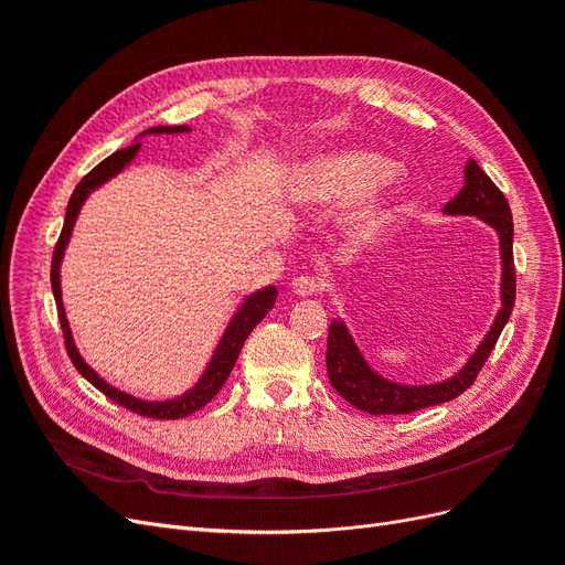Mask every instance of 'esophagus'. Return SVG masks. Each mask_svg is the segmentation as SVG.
I'll use <instances>...</instances> for the list:
<instances>
[{
	"label": "esophagus",
	"instance_id": "34e87169",
	"mask_svg": "<svg viewBox=\"0 0 565 565\" xmlns=\"http://www.w3.org/2000/svg\"><path fill=\"white\" fill-rule=\"evenodd\" d=\"M318 282L311 276H299L292 280V292L299 297H311L318 292Z\"/></svg>",
	"mask_w": 565,
	"mask_h": 565
}]
</instances>
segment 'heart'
Here are the masks:
<instances>
[{
  "instance_id": "obj_1",
  "label": "heart",
  "mask_w": 565,
  "mask_h": 565,
  "mask_svg": "<svg viewBox=\"0 0 565 565\" xmlns=\"http://www.w3.org/2000/svg\"><path fill=\"white\" fill-rule=\"evenodd\" d=\"M401 185V172L380 152L341 148L297 169L289 193L301 204H341L355 200L341 218V233L351 245L363 247L377 243L386 233Z\"/></svg>"
}]
</instances>
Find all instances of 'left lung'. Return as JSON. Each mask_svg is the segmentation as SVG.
I'll use <instances>...</instances> for the list:
<instances>
[{
  "mask_svg": "<svg viewBox=\"0 0 565 565\" xmlns=\"http://www.w3.org/2000/svg\"><path fill=\"white\" fill-rule=\"evenodd\" d=\"M443 214L448 216H476L488 224L500 241V262H502V278H500V311L494 316L488 334L483 337L478 349L469 355V361L457 370L450 380L436 384H398L382 377L374 372L365 361V355L358 349L355 339L351 337L347 322L334 318L330 322L328 334V374L330 382L337 388L341 398H347L353 407L363 409L370 415H407L422 407H431L438 403H448L465 393L476 374L481 372L488 361L490 351L498 344V337L504 330V324L514 309L516 299V273H514V221H511L509 202L502 195L498 185L490 181L476 160L469 158L465 167V185L455 200L446 204Z\"/></svg>",
  "mask_w": 565,
  "mask_h": 565,
  "instance_id": "1",
  "label": "left lung"
}]
</instances>
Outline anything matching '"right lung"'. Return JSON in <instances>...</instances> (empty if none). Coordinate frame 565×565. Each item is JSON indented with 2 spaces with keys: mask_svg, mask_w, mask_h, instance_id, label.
I'll return each mask as SVG.
<instances>
[{
  "mask_svg": "<svg viewBox=\"0 0 565 565\" xmlns=\"http://www.w3.org/2000/svg\"><path fill=\"white\" fill-rule=\"evenodd\" d=\"M183 131H191V127H188V125L150 127L143 134L136 136L129 148L117 150V152H113L110 158H106L104 162L96 164L92 172L77 183V188L71 195V202H67L63 231H61V237H58L56 249H54V259H51V289H54L56 309H58L61 328H63V337H65V349H67V355H71L73 365L77 367V372L82 374L84 380L92 382L98 391H104L110 401L131 409V413H136V415L152 417V419L188 417L191 413H195V409L207 405L216 396L218 388L226 384L228 374H231V370L237 361V355H241V351H243L245 339L249 337V332L256 328V324H259L266 318V313L273 309V306H276V299H278V289L268 285V287L259 289V292L249 295L241 306H237V311L233 313L226 332L221 334L218 344H216V349L210 358V363H207V367H204V372L200 374V380L195 382V386H191L185 393H181V396L169 398V401H143V398L131 396V393H127V391L115 388L113 384H108L104 377H100L98 372H94L87 363H84V358L79 355V351L75 347V339H73L71 322H67V318H65V306H63V295H61V264H63L65 247H67V243H71V235H73V228H75V221L79 216L82 204L87 202V198L96 191V188H100L106 181H110L113 177L122 172L125 167L131 164V160L136 158V152L141 150L139 139H143V136L183 134Z\"/></svg>",
  "mask_w": 565,
  "mask_h": 565,
  "instance_id": "obj_1",
  "label": "right lung"
}]
</instances>
